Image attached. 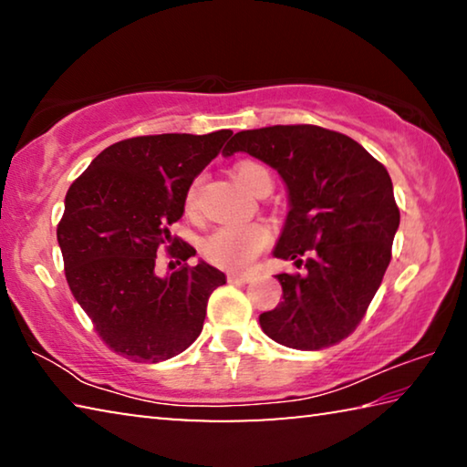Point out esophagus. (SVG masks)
Wrapping results in <instances>:
<instances>
[{
  "mask_svg": "<svg viewBox=\"0 0 467 467\" xmlns=\"http://www.w3.org/2000/svg\"><path fill=\"white\" fill-rule=\"evenodd\" d=\"M226 278L231 284H244V282H249L253 275L247 274V272H228Z\"/></svg>",
  "mask_w": 467,
  "mask_h": 467,
  "instance_id": "obj_1",
  "label": "esophagus"
}]
</instances>
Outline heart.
Wrapping results in <instances>:
<instances>
[{
    "instance_id": "heart-1",
    "label": "heart",
    "mask_w": 467,
    "mask_h": 467,
    "mask_svg": "<svg viewBox=\"0 0 467 467\" xmlns=\"http://www.w3.org/2000/svg\"><path fill=\"white\" fill-rule=\"evenodd\" d=\"M236 179L241 181L244 189H249L251 193H257L264 185H272V175L264 164L259 162H241L234 169ZM200 189H202V177H197L187 189L185 205L189 212H195L197 200H200ZM272 234L267 231V226L259 223L251 224H224L218 226L216 231H212L205 236L202 243V253L210 264L224 270H243L247 267L259 253H262L267 243H270Z\"/></svg>"
}]
</instances>
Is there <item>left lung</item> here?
Returning <instances> with one entry per match:
<instances>
[{"mask_svg":"<svg viewBox=\"0 0 467 467\" xmlns=\"http://www.w3.org/2000/svg\"><path fill=\"white\" fill-rule=\"evenodd\" d=\"M247 152L278 171L288 214L274 257L305 274H278L282 303L259 315L274 342L321 350L352 334L391 262L400 226L391 177L358 141L317 125L234 133L224 156Z\"/></svg>","mask_w":467,"mask_h":467,"instance_id":"left-lung-1","label":"left lung"}]
</instances>
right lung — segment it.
<instances>
[{"label": "right lung", "mask_w": 467, "mask_h": 467, "mask_svg": "<svg viewBox=\"0 0 467 467\" xmlns=\"http://www.w3.org/2000/svg\"><path fill=\"white\" fill-rule=\"evenodd\" d=\"M231 130L130 138L94 158L66 195L57 226L66 278L110 350L133 362L177 357L202 334L208 298L226 275L205 262L161 278L156 251L195 255L172 236L187 189Z\"/></svg>", "instance_id": "right-lung-1"}]
</instances>
